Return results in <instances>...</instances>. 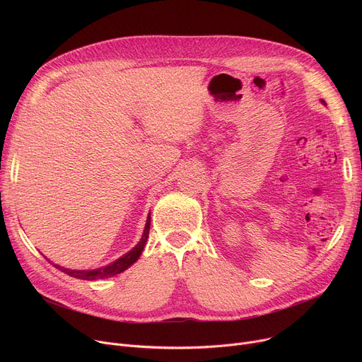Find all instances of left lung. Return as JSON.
Listing matches in <instances>:
<instances>
[{
	"mask_svg": "<svg viewBox=\"0 0 362 362\" xmlns=\"http://www.w3.org/2000/svg\"><path fill=\"white\" fill-rule=\"evenodd\" d=\"M321 103H322V104H325V105H326V103H325V101H322V100H321Z\"/></svg>",
	"mask_w": 362,
	"mask_h": 362,
	"instance_id": "left-lung-1",
	"label": "left lung"
}]
</instances>
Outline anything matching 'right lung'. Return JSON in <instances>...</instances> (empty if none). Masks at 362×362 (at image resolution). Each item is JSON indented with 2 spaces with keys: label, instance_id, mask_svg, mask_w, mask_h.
<instances>
[{
  "label": "right lung",
  "instance_id": "right-lung-1",
  "mask_svg": "<svg viewBox=\"0 0 362 362\" xmlns=\"http://www.w3.org/2000/svg\"><path fill=\"white\" fill-rule=\"evenodd\" d=\"M149 226H151V216L148 214L146 218V224H145V230L142 233L141 240L138 242V245L135 248L130 250L129 252H126L123 257H120L119 259L112 261L111 264L105 265V267H100V269H95V270H71V269H64L59 264H54L55 269L62 270L63 273L76 277V279H82V280H100V279H108L111 276H116L120 274L122 272H124L126 269H129L132 264H135L138 261V258L141 257L144 248H145V243L149 235Z\"/></svg>",
  "mask_w": 362,
  "mask_h": 362
}]
</instances>
